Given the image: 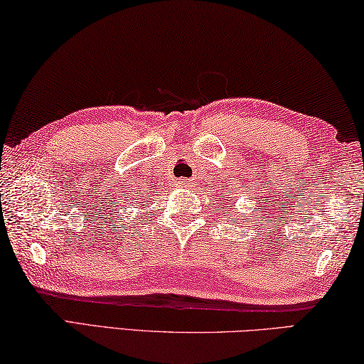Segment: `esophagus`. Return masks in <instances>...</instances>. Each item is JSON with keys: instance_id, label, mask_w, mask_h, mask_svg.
<instances>
[{"instance_id": "1", "label": "esophagus", "mask_w": 364, "mask_h": 364, "mask_svg": "<svg viewBox=\"0 0 364 364\" xmlns=\"http://www.w3.org/2000/svg\"><path fill=\"white\" fill-rule=\"evenodd\" d=\"M176 184H178V186L184 188V186H188V184H191V181H189V180H186V178H180V180L176 181Z\"/></svg>"}]
</instances>
